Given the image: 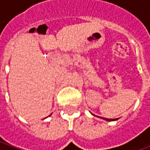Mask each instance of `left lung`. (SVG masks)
<instances>
[{
    "mask_svg": "<svg viewBox=\"0 0 150 150\" xmlns=\"http://www.w3.org/2000/svg\"><path fill=\"white\" fill-rule=\"evenodd\" d=\"M102 119L105 120H107V121H113V120H118V118H117V119H107V118H102Z\"/></svg>",
    "mask_w": 150,
    "mask_h": 150,
    "instance_id": "obj_1",
    "label": "left lung"
}]
</instances>
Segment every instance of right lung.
<instances>
[{
    "mask_svg": "<svg viewBox=\"0 0 150 150\" xmlns=\"http://www.w3.org/2000/svg\"><path fill=\"white\" fill-rule=\"evenodd\" d=\"M50 115H51V114H50Z\"/></svg>",
    "mask_w": 150,
    "mask_h": 150,
    "instance_id": "right-lung-1",
    "label": "right lung"
}]
</instances>
